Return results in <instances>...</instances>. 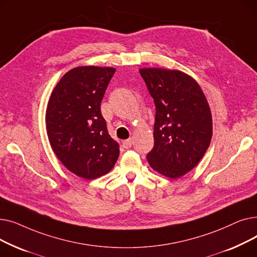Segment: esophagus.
Listing matches in <instances>:
<instances>
[{
    "label": "esophagus",
    "mask_w": 257,
    "mask_h": 257,
    "mask_svg": "<svg viewBox=\"0 0 257 257\" xmlns=\"http://www.w3.org/2000/svg\"><path fill=\"white\" fill-rule=\"evenodd\" d=\"M131 145H132V140L131 139H128V140H126V141H124L123 142V146L125 147V148H130L131 147Z\"/></svg>",
    "instance_id": "1"
}]
</instances>
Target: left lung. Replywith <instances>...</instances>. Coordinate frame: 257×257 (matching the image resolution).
<instances>
[{
  "mask_svg": "<svg viewBox=\"0 0 257 257\" xmlns=\"http://www.w3.org/2000/svg\"><path fill=\"white\" fill-rule=\"evenodd\" d=\"M140 73L154 99V147L151 168L172 179L193 170L212 137L211 111L197 81L181 71L144 67Z\"/></svg>",
  "mask_w": 257,
  "mask_h": 257,
  "instance_id": "8db88e82",
  "label": "left lung"
}]
</instances>
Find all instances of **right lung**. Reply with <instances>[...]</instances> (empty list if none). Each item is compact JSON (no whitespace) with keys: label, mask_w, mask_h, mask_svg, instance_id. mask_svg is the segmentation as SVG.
<instances>
[{"label":"right lung","mask_w":257,"mask_h":257,"mask_svg":"<svg viewBox=\"0 0 257 257\" xmlns=\"http://www.w3.org/2000/svg\"><path fill=\"white\" fill-rule=\"evenodd\" d=\"M114 67L84 65L65 73L54 87L46 111L52 150L62 165L87 180L110 172L119 146L108 133L101 101Z\"/></svg>","instance_id":"add662e5"}]
</instances>
